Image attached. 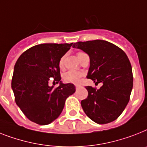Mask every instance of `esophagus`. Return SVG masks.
Returning <instances> with one entry per match:
<instances>
[{"label": "esophagus", "instance_id": "34e87169", "mask_svg": "<svg viewBox=\"0 0 147 147\" xmlns=\"http://www.w3.org/2000/svg\"><path fill=\"white\" fill-rule=\"evenodd\" d=\"M80 87H81V86H80L79 84H76V89H78V88H79Z\"/></svg>", "mask_w": 147, "mask_h": 147}]
</instances>
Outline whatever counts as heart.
Instances as JSON below:
<instances>
[{"label":"heart","mask_w":147,"mask_h":147,"mask_svg":"<svg viewBox=\"0 0 147 147\" xmlns=\"http://www.w3.org/2000/svg\"><path fill=\"white\" fill-rule=\"evenodd\" d=\"M84 53L83 52H78V57L79 58L82 54H84ZM63 65H64V57H62L61 59H59V66L60 69H63ZM82 77V74L78 71H69L67 72H65L63 75V78L64 82L66 83H71V84H78L80 82V80Z\"/></svg>","instance_id":"1"}]
</instances>
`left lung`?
<instances>
[{
  "mask_svg": "<svg viewBox=\"0 0 147 147\" xmlns=\"http://www.w3.org/2000/svg\"><path fill=\"white\" fill-rule=\"evenodd\" d=\"M90 57L87 78L100 89L87 86L88 97L81 102L85 114L97 124H107L119 118L129 102L133 88L132 68L126 53L103 40L78 41L72 45Z\"/></svg>",
  "mask_w": 147,
  "mask_h": 147,
  "instance_id": "obj_1",
  "label": "left lung"
}]
</instances>
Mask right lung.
<instances>
[{"label": "right lung", "instance_id": "right-lung-1", "mask_svg": "<svg viewBox=\"0 0 147 147\" xmlns=\"http://www.w3.org/2000/svg\"><path fill=\"white\" fill-rule=\"evenodd\" d=\"M72 45H35L22 53L16 63L11 83L16 103L34 123L45 125L57 119L65 100L76 92L73 84L62 83L59 66V59ZM50 79L60 85L50 87Z\"/></svg>", "mask_w": 147, "mask_h": 147}]
</instances>
